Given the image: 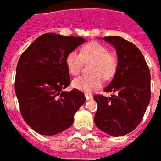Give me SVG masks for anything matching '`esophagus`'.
I'll return each mask as SVG.
<instances>
[{
  "instance_id": "esophagus-1",
  "label": "esophagus",
  "mask_w": 161,
  "mask_h": 161,
  "mask_svg": "<svg viewBox=\"0 0 161 161\" xmlns=\"http://www.w3.org/2000/svg\"><path fill=\"white\" fill-rule=\"evenodd\" d=\"M85 98H86V100H91L93 98V96L91 94H85Z\"/></svg>"
}]
</instances>
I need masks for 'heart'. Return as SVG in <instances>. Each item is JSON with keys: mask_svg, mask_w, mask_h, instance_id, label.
<instances>
[{"mask_svg": "<svg viewBox=\"0 0 161 161\" xmlns=\"http://www.w3.org/2000/svg\"><path fill=\"white\" fill-rule=\"evenodd\" d=\"M93 60L90 76H81L72 81V86L80 92L91 93L99 89L103 84V77L108 79L116 72L118 59L115 55L97 42H91L81 49L80 54L70 51L65 59L66 66L71 75L80 72L84 61Z\"/></svg>", "mask_w": 161, "mask_h": 161, "instance_id": "obj_1", "label": "heart"}]
</instances>
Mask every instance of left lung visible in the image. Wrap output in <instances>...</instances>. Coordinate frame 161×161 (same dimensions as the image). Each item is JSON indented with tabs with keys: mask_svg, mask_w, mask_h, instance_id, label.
<instances>
[{
	"mask_svg": "<svg viewBox=\"0 0 161 161\" xmlns=\"http://www.w3.org/2000/svg\"><path fill=\"white\" fill-rule=\"evenodd\" d=\"M103 39L115 48L118 66L104 90L114 94L94 96L97 104L94 121L101 131L119 137L133 131L143 119L151 99V75L144 56L133 43L117 36Z\"/></svg>",
	"mask_w": 161,
	"mask_h": 161,
	"instance_id": "obj_1",
	"label": "left lung"
}]
</instances>
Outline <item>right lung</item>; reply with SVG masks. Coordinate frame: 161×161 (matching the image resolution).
Returning a JSON list of instances; mask_svg holds the SVG:
<instances>
[{
    "mask_svg": "<svg viewBox=\"0 0 161 161\" xmlns=\"http://www.w3.org/2000/svg\"><path fill=\"white\" fill-rule=\"evenodd\" d=\"M85 42L80 36L43 34L20 57L15 95L23 119L38 133L52 136L69 128L85 102L80 91H64L70 84L66 57Z\"/></svg>",
    "mask_w": 161,
    "mask_h": 161,
    "instance_id": "right-lung-1",
    "label": "right lung"
}]
</instances>
